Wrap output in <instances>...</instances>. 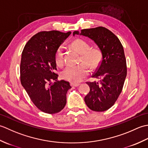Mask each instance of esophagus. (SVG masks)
I'll use <instances>...</instances> for the list:
<instances>
[{
  "label": "esophagus",
  "mask_w": 148,
  "mask_h": 148,
  "mask_svg": "<svg viewBox=\"0 0 148 148\" xmlns=\"http://www.w3.org/2000/svg\"><path fill=\"white\" fill-rule=\"evenodd\" d=\"M79 83H71V86H75V87H76V86H78L79 85Z\"/></svg>",
  "instance_id": "34e87169"
}]
</instances>
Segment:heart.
I'll return each instance as SVG.
<instances>
[{"mask_svg":"<svg viewBox=\"0 0 148 148\" xmlns=\"http://www.w3.org/2000/svg\"><path fill=\"white\" fill-rule=\"evenodd\" d=\"M72 46L81 54L82 63L77 65H67L61 73L62 79L72 83H78L88 75L89 65L95 69L99 67L102 59V53L97 48H90V45L85 40L77 39L72 43ZM64 46H60L55 53V60L56 65L61 67L64 64Z\"/></svg>","mask_w":148,"mask_h":148,"instance_id":"b5f03b06","label":"heart"}]
</instances>
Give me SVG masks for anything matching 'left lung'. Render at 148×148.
I'll use <instances>...</instances> for the list:
<instances>
[{
	"mask_svg": "<svg viewBox=\"0 0 148 148\" xmlns=\"http://www.w3.org/2000/svg\"><path fill=\"white\" fill-rule=\"evenodd\" d=\"M77 34L94 40L102 53V59L92 77L100 81L86 82L90 92L84 102L93 111L102 112L111 108L117 100L127 76V62L123 47L111 31L103 27L83 29Z\"/></svg>",
	"mask_w": 148,
	"mask_h": 148,
	"instance_id": "obj_1",
	"label": "left lung"
}]
</instances>
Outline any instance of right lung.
I'll use <instances>...</instances> for the list:
<instances>
[{
    "label": "right lung",
    "instance_id": "add662e5",
    "mask_svg": "<svg viewBox=\"0 0 148 148\" xmlns=\"http://www.w3.org/2000/svg\"><path fill=\"white\" fill-rule=\"evenodd\" d=\"M71 34L57 30L38 32L31 37L22 52L21 83L34 104L48 114H55L64 108L66 94L71 88L67 81H58V75L55 73L56 49Z\"/></svg>",
    "mask_w": 148,
    "mask_h": 148
}]
</instances>
